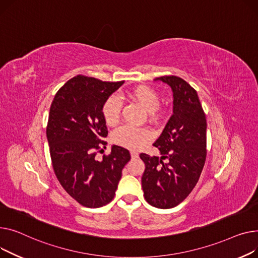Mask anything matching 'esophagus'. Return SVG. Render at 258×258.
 <instances>
[{
  "mask_svg": "<svg viewBox=\"0 0 258 258\" xmlns=\"http://www.w3.org/2000/svg\"><path fill=\"white\" fill-rule=\"evenodd\" d=\"M130 154H131V158H132V159L139 158V153H136V152H131Z\"/></svg>",
  "mask_w": 258,
  "mask_h": 258,
  "instance_id": "obj_1",
  "label": "esophagus"
}]
</instances>
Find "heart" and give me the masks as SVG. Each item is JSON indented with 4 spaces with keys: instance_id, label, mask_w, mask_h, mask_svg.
<instances>
[{
    "instance_id": "heart-1",
    "label": "heart",
    "mask_w": 258,
    "mask_h": 258,
    "mask_svg": "<svg viewBox=\"0 0 258 258\" xmlns=\"http://www.w3.org/2000/svg\"><path fill=\"white\" fill-rule=\"evenodd\" d=\"M130 99L140 104L142 107L154 115L158 109L160 100L155 90L147 85H140L133 88L129 93ZM122 111V102L115 96H110L102 106V115L106 125H115ZM151 139V133L146 129H135L130 126L117 128L112 133V142L115 145L122 146L131 150L143 148Z\"/></svg>"
}]
</instances>
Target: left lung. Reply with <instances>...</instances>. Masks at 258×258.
<instances>
[{
    "label": "left lung",
    "mask_w": 258,
    "mask_h": 258,
    "mask_svg": "<svg viewBox=\"0 0 258 258\" xmlns=\"http://www.w3.org/2000/svg\"><path fill=\"white\" fill-rule=\"evenodd\" d=\"M173 90V114L154 143L161 157L142 153L146 201L168 209L182 202L200 178L206 159V117L196 90L177 76H163ZM167 159L164 163L163 160Z\"/></svg>",
    "instance_id": "obj_1"
}]
</instances>
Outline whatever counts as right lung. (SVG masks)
Segmentation results:
<instances>
[{
	"instance_id": "1",
	"label": "right lung",
	"mask_w": 258,
	"mask_h": 258,
	"mask_svg": "<svg viewBox=\"0 0 258 258\" xmlns=\"http://www.w3.org/2000/svg\"><path fill=\"white\" fill-rule=\"evenodd\" d=\"M123 84L78 75L58 90L51 105L47 139L55 175L72 198L85 207H102L113 199L122 170L131 158L129 151L118 146H112L102 160L96 158L107 145L102 106Z\"/></svg>"
}]
</instances>
